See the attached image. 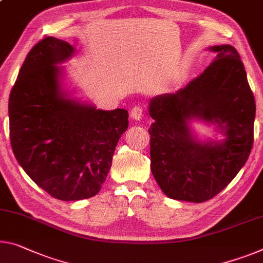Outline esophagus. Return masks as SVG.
I'll list each match as a JSON object with an SVG mask.
<instances>
[{"label":"esophagus","mask_w":263,"mask_h":263,"mask_svg":"<svg viewBox=\"0 0 263 263\" xmlns=\"http://www.w3.org/2000/svg\"><path fill=\"white\" fill-rule=\"evenodd\" d=\"M142 116H143L142 108L139 107V106H136V107H134V108L132 109V111H130V118H132L133 120L140 121L141 119H142Z\"/></svg>","instance_id":"34e87169"}]
</instances>
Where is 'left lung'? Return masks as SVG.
<instances>
[{"mask_svg":"<svg viewBox=\"0 0 263 263\" xmlns=\"http://www.w3.org/2000/svg\"><path fill=\"white\" fill-rule=\"evenodd\" d=\"M202 74L176 92L151 99V168L173 200L200 203L224 189L247 162L253 147L255 99L239 52L229 44ZM193 122L214 125L222 139H202Z\"/></svg>","mask_w":263,"mask_h":263,"instance_id":"obj_1","label":"left lung"}]
</instances>
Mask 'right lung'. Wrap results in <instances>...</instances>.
Masks as SVG:
<instances>
[{"label":"right lung","mask_w":263,"mask_h":263,"mask_svg":"<svg viewBox=\"0 0 263 263\" xmlns=\"http://www.w3.org/2000/svg\"><path fill=\"white\" fill-rule=\"evenodd\" d=\"M75 51L63 40H41L24 60L8 106L16 160L39 187L62 201L100 192L128 128L126 109L103 110L76 96L60 66Z\"/></svg>","instance_id":"obj_1"}]
</instances>
